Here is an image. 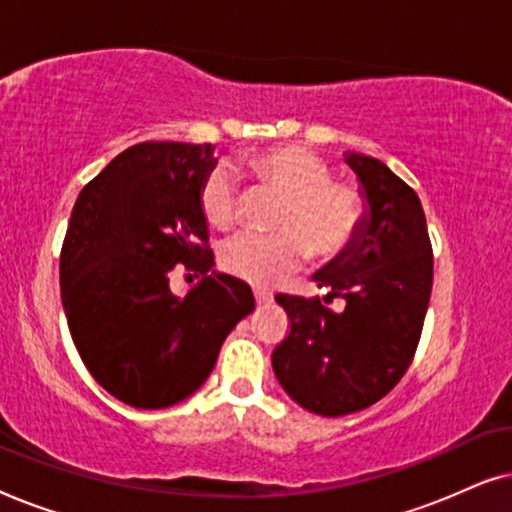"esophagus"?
Here are the masks:
<instances>
[{
    "label": "esophagus",
    "instance_id": "1",
    "mask_svg": "<svg viewBox=\"0 0 512 512\" xmlns=\"http://www.w3.org/2000/svg\"><path fill=\"white\" fill-rule=\"evenodd\" d=\"M254 298H256V305L272 303V293L265 291V289H254Z\"/></svg>",
    "mask_w": 512,
    "mask_h": 512
}]
</instances>
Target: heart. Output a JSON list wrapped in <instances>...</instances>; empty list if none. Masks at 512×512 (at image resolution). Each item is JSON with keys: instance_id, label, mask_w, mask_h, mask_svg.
Returning a JSON list of instances; mask_svg holds the SVG:
<instances>
[{"instance_id": "1", "label": "heart", "mask_w": 512, "mask_h": 512, "mask_svg": "<svg viewBox=\"0 0 512 512\" xmlns=\"http://www.w3.org/2000/svg\"><path fill=\"white\" fill-rule=\"evenodd\" d=\"M258 184L282 193L272 235H237L223 244L221 268L244 282L270 286L310 254L328 263L356 242L368 219V200L356 184L333 179L331 165L303 146H272L249 156ZM200 209L209 226L230 230L240 219V193L228 167L216 165L200 186Z\"/></svg>"}]
</instances>
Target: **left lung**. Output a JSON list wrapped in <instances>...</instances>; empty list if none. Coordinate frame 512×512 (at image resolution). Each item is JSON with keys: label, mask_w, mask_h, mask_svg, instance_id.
<instances>
[{"label": "left lung", "mask_w": 512, "mask_h": 512, "mask_svg": "<svg viewBox=\"0 0 512 512\" xmlns=\"http://www.w3.org/2000/svg\"><path fill=\"white\" fill-rule=\"evenodd\" d=\"M368 200V219L345 254L314 275L319 298L279 293L289 335L272 352L279 384L324 417L359 412L389 394L415 359L433 286V249L417 193L382 160L347 153Z\"/></svg>", "instance_id": "left-lung-1"}]
</instances>
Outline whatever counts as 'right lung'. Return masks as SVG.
<instances>
[{"instance_id":"obj_1","label":"right lung","mask_w":512,"mask_h":512,"mask_svg":"<svg viewBox=\"0 0 512 512\" xmlns=\"http://www.w3.org/2000/svg\"><path fill=\"white\" fill-rule=\"evenodd\" d=\"M212 146L142 142L83 186L60 251V293L81 361L132 408L184 401L212 373L237 321L254 310L242 279L209 273L200 186ZM174 267L206 277L186 297Z\"/></svg>"}]
</instances>
